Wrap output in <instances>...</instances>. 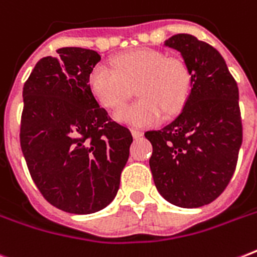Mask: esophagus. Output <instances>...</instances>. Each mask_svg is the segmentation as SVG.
<instances>
[{
  "instance_id": "obj_1",
  "label": "esophagus",
  "mask_w": 257,
  "mask_h": 257,
  "mask_svg": "<svg viewBox=\"0 0 257 257\" xmlns=\"http://www.w3.org/2000/svg\"><path fill=\"white\" fill-rule=\"evenodd\" d=\"M132 136L135 137V139H139V137L144 136V132L140 131V129H132Z\"/></svg>"
}]
</instances>
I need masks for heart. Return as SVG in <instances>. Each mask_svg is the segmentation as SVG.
<instances>
[{
	"label": "heart",
	"instance_id": "heart-1",
	"mask_svg": "<svg viewBox=\"0 0 257 257\" xmlns=\"http://www.w3.org/2000/svg\"><path fill=\"white\" fill-rule=\"evenodd\" d=\"M114 67L98 64L90 70V92L102 106L116 109L128 100L136 86V102L114 113L120 124L144 128L159 124L164 113L175 114L185 104L191 89V72L179 57L149 48L120 54Z\"/></svg>",
	"mask_w": 257,
	"mask_h": 257
}]
</instances>
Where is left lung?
Instances as JSON below:
<instances>
[{
    "instance_id": "obj_1",
    "label": "left lung",
    "mask_w": 257,
    "mask_h": 257,
    "mask_svg": "<svg viewBox=\"0 0 257 257\" xmlns=\"http://www.w3.org/2000/svg\"><path fill=\"white\" fill-rule=\"evenodd\" d=\"M191 72V93L179 116L145 137L153 147L149 167L157 191L181 208L217 199L231 181L243 141L239 88L221 54L191 34L164 42Z\"/></svg>"
}]
</instances>
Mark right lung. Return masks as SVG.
I'll list each match as a JSON object with an SVG mask.
<instances>
[{
    "instance_id": "add662e5",
    "label": "right lung",
    "mask_w": 257,
    "mask_h": 257,
    "mask_svg": "<svg viewBox=\"0 0 257 257\" xmlns=\"http://www.w3.org/2000/svg\"><path fill=\"white\" fill-rule=\"evenodd\" d=\"M57 53L41 58L24 85L21 149L34 184L52 205L88 215L116 197L133 139L89 89L100 54L82 48Z\"/></svg>"
}]
</instances>
